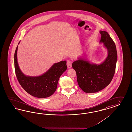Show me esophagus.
I'll return each instance as SVG.
<instances>
[{
	"instance_id": "obj_1",
	"label": "esophagus",
	"mask_w": 132,
	"mask_h": 132,
	"mask_svg": "<svg viewBox=\"0 0 132 132\" xmlns=\"http://www.w3.org/2000/svg\"><path fill=\"white\" fill-rule=\"evenodd\" d=\"M72 62L71 60H68L67 61V66L68 68H71L72 67Z\"/></svg>"
}]
</instances>
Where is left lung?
Here are the masks:
<instances>
[{"label":"left lung","instance_id":"obj_1","mask_svg":"<svg viewBox=\"0 0 132 132\" xmlns=\"http://www.w3.org/2000/svg\"><path fill=\"white\" fill-rule=\"evenodd\" d=\"M100 42L106 48L108 55L103 62L91 63L85 58H78L72 67L76 71L77 83L86 93L99 92L107 87L114 76L117 61L116 45L108 32L100 30Z\"/></svg>","mask_w":132,"mask_h":132}]
</instances>
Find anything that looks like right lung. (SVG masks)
<instances>
[{
	"mask_svg": "<svg viewBox=\"0 0 132 132\" xmlns=\"http://www.w3.org/2000/svg\"><path fill=\"white\" fill-rule=\"evenodd\" d=\"M17 50L18 46L14 57V68L17 78L22 87L35 97L44 98L51 96L56 91L60 76L67 70L66 61L54 63L47 72L40 76H27L21 71L18 64Z\"/></svg>",
	"mask_w": 132,
	"mask_h": 132,
	"instance_id": "add662e5",
	"label": "right lung"
}]
</instances>
